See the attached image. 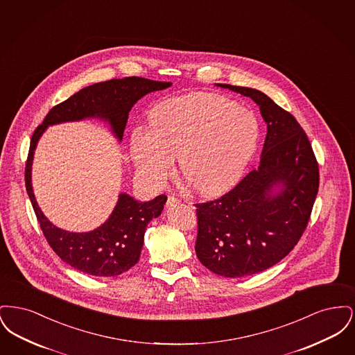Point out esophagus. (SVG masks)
<instances>
[{"label":"esophagus","instance_id":"34e87169","mask_svg":"<svg viewBox=\"0 0 355 355\" xmlns=\"http://www.w3.org/2000/svg\"><path fill=\"white\" fill-rule=\"evenodd\" d=\"M177 203H180V200L177 197H174V196L168 197V206H173V205H177Z\"/></svg>","mask_w":355,"mask_h":355}]
</instances>
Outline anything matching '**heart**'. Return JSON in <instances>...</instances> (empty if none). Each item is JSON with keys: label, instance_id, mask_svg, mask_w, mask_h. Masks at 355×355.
<instances>
[{"label": "heart", "instance_id": "heart-1", "mask_svg": "<svg viewBox=\"0 0 355 355\" xmlns=\"http://www.w3.org/2000/svg\"><path fill=\"white\" fill-rule=\"evenodd\" d=\"M152 128L137 126L130 154L139 177L161 187L180 169L202 194H218L236 184L253 158L259 123L253 113L218 94L197 93L158 105Z\"/></svg>", "mask_w": 355, "mask_h": 355}]
</instances>
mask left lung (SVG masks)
Listing matches in <instances>:
<instances>
[{
  "label": "left lung",
  "instance_id": "obj_1",
  "mask_svg": "<svg viewBox=\"0 0 355 355\" xmlns=\"http://www.w3.org/2000/svg\"><path fill=\"white\" fill-rule=\"evenodd\" d=\"M216 85L250 97L268 125L259 166L220 198L196 203L198 259L218 275L236 278L269 269L294 249L310 220L320 169L288 112L257 89Z\"/></svg>",
  "mask_w": 355,
  "mask_h": 355
}]
</instances>
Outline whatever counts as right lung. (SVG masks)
<instances>
[{
  "mask_svg": "<svg viewBox=\"0 0 355 355\" xmlns=\"http://www.w3.org/2000/svg\"><path fill=\"white\" fill-rule=\"evenodd\" d=\"M171 83L141 77H126L90 85L67 101L51 107L44 122L34 130L25 166V186L41 230L54 253L71 268L96 277H114L133 268L139 259L148 223L161 216L168 197L161 194L149 202H138L122 193L107 220L87 233H70L54 226L34 198L32 162L40 137L48 126L69 121L100 119L107 121L112 132L122 139L129 112L148 93L164 90Z\"/></svg>",
  "mask_w": 355,
  "mask_h": 355,
  "instance_id": "obj_1",
  "label": "right lung"
}]
</instances>
